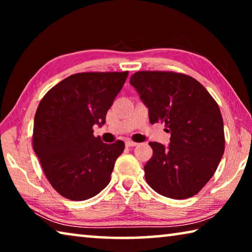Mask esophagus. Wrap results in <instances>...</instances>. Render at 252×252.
<instances>
[{"mask_svg": "<svg viewBox=\"0 0 252 252\" xmlns=\"http://www.w3.org/2000/svg\"><path fill=\"white\" fill-rule=\"evenodd\" d=\"M136 144H138V143L131 141V140H127V141H126V147H135Z\"/></svg>", "mask_w": 252, "mask_h": 252, "instance_id": "34e87169", "label": "esophagus"}]
</instances>
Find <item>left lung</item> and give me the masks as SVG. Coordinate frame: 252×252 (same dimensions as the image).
Listing matches in <instances>:
<instances>
[{"label": "left lung", "instance_id": "left-lung-1", "mask_svg": "<svg viewBox=\"0 0 252 252\" xmlns=\"http://www.w3.org/2000/svg\"><path fill=\"white\" fill-rule=\"evenodd\" d=\"M130 84L148 108L151 125L164 123L171 134L168 146L149 142L153 156L144 165L148 185L167 198H191L210 180L223 156L218 104L201 83L186 74L139 71Z\"/></svg>", "mask_w": 252, "mask_h": 252}]
</instances>
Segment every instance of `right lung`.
<instances>
[{"label":"right lung","mask_w":252,"mask_h":252,"mask_svg":"<svg viewBox=\"0 0 252 252\" xmlns=\"http://www.w3.org/2000/svg\"><path fill=\"white\" fill-rule=\"evenodd\" d=\"M129 72H84L67 76L46 93L34 117L33 149L51 185L63 197L83 201L109 185L125 142H102L93 126L108 110Z\"/></svg>","instance_id":"obj_1"}]
</instances>
